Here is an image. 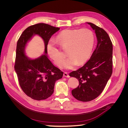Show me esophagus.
Segmentation results:
<instances>
[{
	"label": "esophagus",
	"mask_w": 128,
	"mask_h": 128,
	"mask_svg": "<svg viewBox=\"0 0 128 128\" xmlns=\"http://www.w3.org/2000/svg\"><path fill=\"white\" fill-rule=\"evenodd\" d=\"M64 76L68 77V78H69V77H70V76H69V75L68 74V73L66 72H64Z\"/></svg>",
	"instance_id": "esophagus-1"
}]
</instances>
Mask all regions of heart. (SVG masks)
Segmentation results:
<instances>
[{"mask_svg": "<svg viewBox=\"0 0 128 128\" xmlns=\"http://www.w3.org/2000/svg\"><path fill=\"white\" fill-rule=\"evenodd\" d=\"M56 39L61 48H67V53L69 57L64 64L67 69H72L77 64H81L86 61L91 53L94 41V33L87 28L64 30L57 36ZM47 51L56 64L61 67L65 55L57 48L53 40L48 42Z\"/></svg>", "mask_w": 128, "mask_h": 128, "instance_id": "1", "label": "heart"}]
</instances>
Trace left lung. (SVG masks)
I'll list each match as a JSON object with an SVG mask.
<instances>
[{"instance_id":"obj_1","label":"left lung","mask_w":128,"mask_h":128,"mask_svg":"<svg viewBox=\"0 0 128 128\" xmlns=\"http://www.w3.org/2000/svg\"><path fill=\"white\" fill-rule=\"evenodd\" d=\"M87 24L95 31L97 45L87 62L69 74L79 81L78 87L72 91V95L83 102L91 101L102 94L113 72V44L110 36L102 28Z\"/></svg>"}]
</instances>
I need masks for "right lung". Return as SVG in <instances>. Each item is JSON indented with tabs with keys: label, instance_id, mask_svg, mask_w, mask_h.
Masks as SVG:
<instances>
[{
	"label": "right lung",
	"instance_id": "right-lung-1",
	"mask_svg": "<svg viewBox=\"0 0 128 128\" xmlns=\"http://www.w3.org/2000/svg\"><path fill=\"white\" fill-rule=\"evenodd\" d=\"M59 29L48 24H36L25 29L18 40L15 70L22 90L34 100L50 97L54 92L56 82L63 76L64 72L52 64L46 55L50 39ZM35 34L41 36L44 42V54L30 60L25 56L24 50L27 42Z\"/></svg>",
	"mask_w": 128,
	"mask_h": 128
}]
</instances>
